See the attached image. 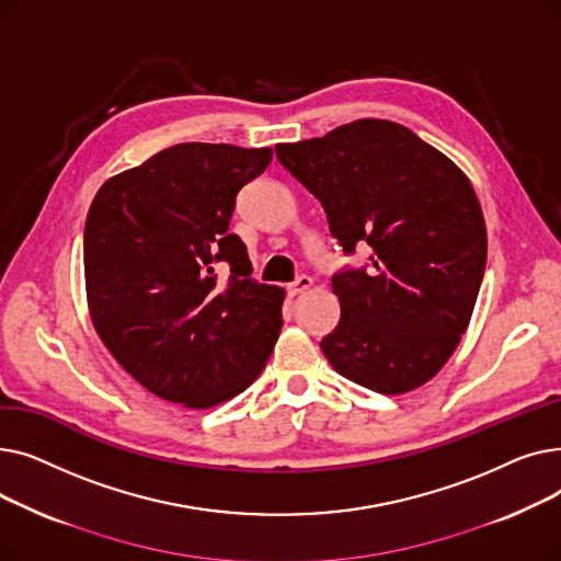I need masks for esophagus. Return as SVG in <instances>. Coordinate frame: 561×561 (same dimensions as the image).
<instances>
[{"instance_id":"esophagus-1","label":"esophagus","mask_w":561,"mask_h":561,"mask_svg":"<svg viewBox=\"0 0 561 561\" xmlns=\"http://www.w3.org/2000/svg\"><path fill=\"white\" fill-rule=\"evenodd\" d=\"M311 277L309 275H300L296 282H293L290 286H288V296L290 298H296V296H302V293H307L309 288H311Z\"/></svg>"}]
</instances>
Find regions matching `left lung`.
I'll return each mask as SVG.
<instances>
[{
    "label": "left lung",
    "mask_w": 561,
    "mask_h": 561,
    "mask_svg": "<svg viewBox=\"0 0 561 561\" xmlns=\"http://www.w3.org/2000/svg\"><path fill=\"white\" fill-rule=\"evenodd\" d=\"M279 163L318 197L345 252L332 277L341 320L320 341L334 370L385 396L430 381L457 350L486 265V225L468 176L414 131L379 117L279 142Z\"/></svg>",
    "instance_id": "8db88e82"
}]
</instances>
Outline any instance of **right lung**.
<instances>
[{
  "instance_id": "obj_1",
  "label": "right lung",
  "mask_w": 561,
  "mask_h": 561,
  "mask_svg": "<svg viewBox=\"0 0 561 561\" xmlns=\"http://www.w3.org/2000/svg\"><path fill=\"white\" fill-rule=\"evenodd\" d=\"M271 147L180 142L113 174L83 231L85 302L106 350L140 387L211 409L261 375L282 330L284 288L256 284L229 233L236 193ZM232 277L218 285L213 265Z\"/></svg>"
}]
</instances>
